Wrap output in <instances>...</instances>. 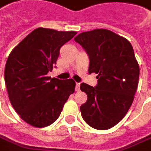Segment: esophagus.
<instances>
[{"label":"esophagus","mask_w":151,"mask_h":151,"mask_svg":"<svg viewBox=\"0 0 151 151\" xmlns=\"http://www.w3.org/2000/svg\"><path fill=\"white\" fill-rule=\"evenodd\" d=\"M80 86H81V83H78V82H76V87H75L76 91H79Z\"/></svg>","instance_id":"34e87169"}]
</instances>
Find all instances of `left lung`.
Segmentation results:
<instances>
[{"label":"left lung","instance_id":"1","mask_svg":"<svg viewBox=\"0 0 151 151\" xmlns=\"http://www.w3.org/2000/svg\"><path fill=\"white\" fill-rule=\"evenodd\" d=\"M74 40L89 57L88 72L97 74L95 87L85 83L80 87L87 95L80 107L82 117L97 130L111 128L126 115L137 88L140 68L132 45L106 29L83 32Z\"/></svg>","mask_w":151,"mask_h":151}]
</instances>
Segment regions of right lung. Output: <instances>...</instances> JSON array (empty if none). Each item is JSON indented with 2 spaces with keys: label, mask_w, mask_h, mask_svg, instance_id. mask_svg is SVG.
Here are the masks:
<instances>
[{
  "label": "right lung",
  "mask_w": 151,
  "mask_h": 151,
  "mask_svg": "<svg viewBox=\"0 0 151 151\" xmlns=\"http://www.w3.org/2000/svg\"><path fill=\"white\" fill-rule=\"evenodd\" d=\"M76 31L35 29L14 48L6 62L4 81L9 100L23 121L35 127L57 121L69 96L74 92L72 79L47 74L56 64L60 49Z\"/></svg>",
  "instance_id": "obj_1"
}]
</instances>
